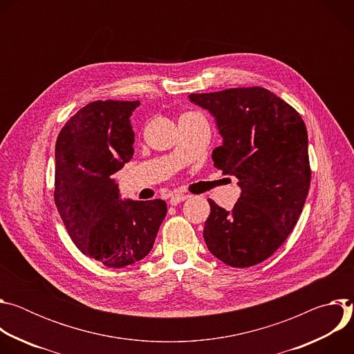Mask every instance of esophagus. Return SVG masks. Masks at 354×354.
I'll return each instance as SVG.
<instances>
[{"label":"esophagus","mask_w":354,"mask_h":354,"mask_svg":"<svg viewBox=\"0 0 354 354\" xmlns=\"http://www.w3.org/2000/svg\"><path fill=\"white\" fill-rule=\"evenodd\" d=\"M186 198H187V196H186V194H182V193H174V194L171 196L169 203H171L172 206H176V205L182 203V201H185Z\"/></svg>","instance_id":"esophagus-1"}]
</instances>
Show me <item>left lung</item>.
I'll return each mask as SVG.
<instances>
[{
    "label": "left lung",
    "mask_w": 354,
    "mask_h": 354,
    "mask_svg": "<svg viewBox=\"0 0 354 354\" xmlns=\"http://www.w3.org/2000/svg\"><path fill=\"white\" fill-rule=\"evenodd\" d=\"M214 118L223 144L214 167L234 175L241 196L231 212L209 198L203 236L212 254L232 268L272 257L295 227L311 183L308 134L287 102L262 86L190 93Z\"/></svg>",
    "instance_id": "8db88e82"
}]
</instances>
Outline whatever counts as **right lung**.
<instances>
[{"instance_id":"1","label":"right lung","mask_w":354,"mask_h":354,"mask_svg":"<svg viewBox=\"0 0 354 354\" xmlns=\"http://www.w3.org/2000/svg\"><path fill=\"white\" fill-rule=\"evenodd\" d=\"M138 100H95L80 109L56 141L55 203L82 254L124 268L153 249L167 216L164 200H122L112 175L134 154L130 124Z\"/></svg>"}]
</instances>
